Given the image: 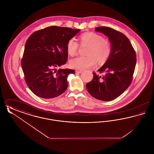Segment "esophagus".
Instances as JSON below:
<instances>
[{"label": "esophagus", "instance_id": "esophagus-1", "mask_svg": "<svg viewBox=\"0 0 154 154\" xmlns=\"http://www.w3.org/2000/svg\"><path fill=\"white\" fill-rule=\"evenodd\" d=\"M75 72L77 73H81L82 72V70H77Z\"/></svg>", "mask_w": 154, "mask_h": 154}]
</instances>
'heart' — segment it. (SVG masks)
<instances>
[{"label": "heart", "mask_w": 154, "mask_h": 154, "mask_svg": "<svg viewBox=\"0 0 154 154\" xmlns=\"http://www.w3.org/2000/svg\"><path fill=\"white\" fill-rule=\"evenodd\" d=\"M81 45L88 46L86 51L87 56H80L70 61V66L77 70H84L91 68L96 64V61L100 63H104L109 58L112 47L110 40L95 32L85 33L80 37ZM67 51L69 55L74 57L77 55L79 48V43L74 39L68 40Z\"/></svg>", "instance_id": "obj_1"}]
</instances>
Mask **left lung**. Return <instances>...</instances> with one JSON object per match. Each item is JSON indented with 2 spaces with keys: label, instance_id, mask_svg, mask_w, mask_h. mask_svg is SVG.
I'll use <instances>...</instances> for the list:
<instances>
[{
  "label": "left lung",
  "instance_id": "left-lung-1",
  "mask_svg": "<svg viewBox=\"0 0 154 154\" xmlns=\"http://www.w3.org/2000/svg\"><path fill=\"white\" fill-rule=\"evenodd\" d=\"M109 37L112 50L109 58L86 85L89 94L103 101L112 100L124 93L132 82L136 63V54L129 38L109 27L96 28Z\"/></svg>",
  "mask_w": 154,
  "mask_h": 154
}]
</instances>
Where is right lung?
<instances>
[{"mask_svg":"<svg viewBox=\"0 0 154 154\" xmlns=\"http://www.w3.org/2000/svg\"><path fill=\"white\" fill-rule=\"evenodd\" d=\"M80 29L51 26L33 32L25 45L21 66L25 82L36 95L51 99L68 87L67 77L75 71L59 69L68 58L66 45Z\"/></svg>","mask_w":154,"mask_h":154,"instance_id":"right-lung-1","label":"right lung"}]
</instances>
